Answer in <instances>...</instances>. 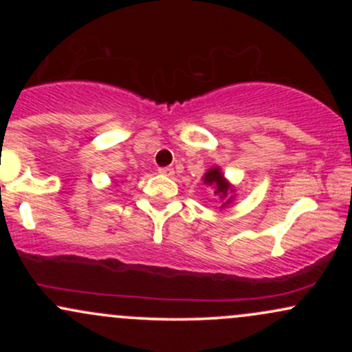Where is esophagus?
Here are the masks:
<instances>
[{"instance_id": "1", "label": "esophagus", "mask_w": 352, "mask_h": 352, "mask_svg": "<svg viewBox=\"0 0 352 352\" xmlns=\"http://www.w3.org/2000/svg\"><path fill=\"white\" fill-rule=\"evenodd\" d=\"M159 173H162L165 177H172L173 175V168L170 167H160L159 168Z\"/></svg>"}]
</instances>
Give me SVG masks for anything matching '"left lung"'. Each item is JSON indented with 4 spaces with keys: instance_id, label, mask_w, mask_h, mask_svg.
Wrapping results in <instances>:
<instances>
[{
    "instance_id": "obj_1",
    "label": "left lung",
    "mask_w": 352,
    "mask_h": 352,
    "mask_svg": "<svg viewBox=\"0 0 352 352\" xmlns=\"http://www.w3.org/2000/svg\"><path fill=\"white\" fill-rule=\"evenodd\" d=\"M204 184L213 188V193L220 197V200H225V204L221 207H227L228 204H232L233 200V187L232 184L225 179L223 173H221L220 167H212L207 173L204 175Z\"/></svg>"
}]
</instances>
